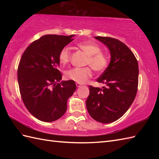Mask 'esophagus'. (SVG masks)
<instances>
[{"mask_svg": "<svg viewBox=\"0 0 159 159\" xmlns=\"http://www.w3.org/2000/svg\"><path fill=\"white\" fill-rule=\"evenodd\" d=\"M76 87H81V84H80V83H76Z\"/></svg>", "mask_w": 159, "mask_h": 159, "instance_id": "1", "label": "esophagus"}]
</instances>
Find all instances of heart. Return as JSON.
Returning <instances> with one entry per match:
<instances>
[{
    "mask_svg": "<svg viewBox=\"0 0 159 159\" xmlns=\"http://www.w3.org/2000/svg\"><path fill=\"white\" fill-rule=\"evenodd\" d=\"M79 48L87 56L86 65H89L96 72H102L106 69L108 65L107 56L101 52V48L89 42H83L78 43ZM70 51L68 47H63L61 50L59 55V60L63 65H66L70 61ZM92 76V71L89 67L84 68H73L65 73V76L67 80H72L75 83L83 84L87 81Z\"/></svg>",
    "mask_w": 159,
    "mask_h": 159,
    "instance_id": "obj_1",
    "label": "heart"
}]
</instances>
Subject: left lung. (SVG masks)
<instances>
[{
	"instance_id": "1",
	"label": "left lung",
	"mask_w": 159,
	"mask_h": 159,
	"mask_svg": "<svg viewBox=\"0 0 159 159\" xmlns=\"http://www.w3.org/2000/svg\"><path fill=\"white\" fill-rule=\"evenodd\" d=\"M109 48V66L97 79L102 88L89 86L87 109L93 119L101 123L113 122L123 116L135 98L139 67L133 52L120 40L95 37Z\"/></svg>"
}]
</instances>
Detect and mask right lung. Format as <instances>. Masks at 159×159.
<instances>
[{
	"mask_svg": "<svg viewBox=\"0 0 159 159\" xmlns=\"http://www.w3.org/2000/svg\"><path fill=\"white\" fill-rule=\"evenodd\" d=\"M70 36L46 35L25 50L18 68V81L24 104L40 121L51 122L61 117L67 102L76 89L72 80H62L57 69L59 55L73 41Z\"/></svg>",
	"mask_w": 159,
	"mask_h": 159,
	"instance_id": "add662e5",
	"label": "right lung"
}]
</instances>
